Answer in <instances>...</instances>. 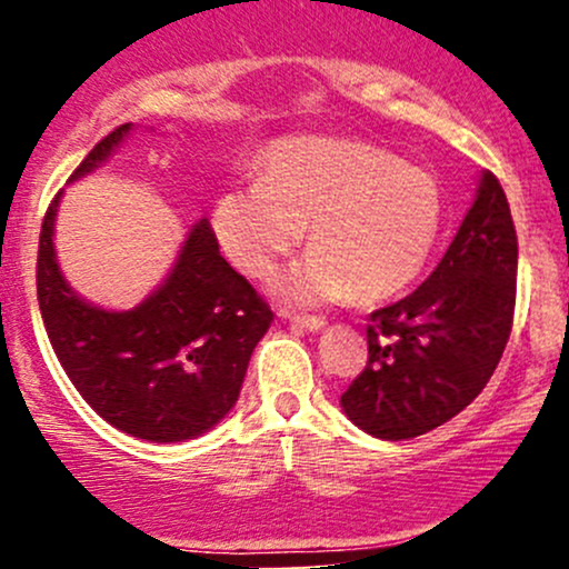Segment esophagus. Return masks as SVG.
Instances as JSON below:
<instances>
[{"label":"esophagus","mask_w":569,"mask_h":569,"mask_svg":"<svg viewBox=\"0 0 569 569\" xmlns=\"http://www.w3.org/2000/svg\"><path fill=\"white\" fill-rule=\"evenodd\" d=\"M289 321L297 323L299 329H305V331H321L326 326L323 318H318V316H289Z\"/></svg>","instance_id":"esophagus-1"}]
</instances>
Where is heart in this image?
Returning <instances> with one entry per match:
<instances>
[{"label": "heart", "mask_w": 569, "mask_h": 569, "mask_svg": "<svg viewBox=\"0 0 569 569\" xmlns=\"http://www.w3.org/2000/svg\"><path fill=\"white\" fill-rule=\"evenodd\" d=\"M433 173L363 141L302 136L272 143L259 181L224 187L211 224L227 259L267 278L302 240L312 248L278 280L291 302H377L403 291L439 243Z\"/></svg>", "instance_id": "heart-1"}]
</instances>
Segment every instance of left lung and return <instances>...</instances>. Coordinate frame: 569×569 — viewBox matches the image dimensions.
Here are the masks:
<instances>
[{
    "instance_id": "obj_1",
    "label": "left lung",
    "mask_w": 569,
    "mask_h": 569,
    "mask_svg": "<svg viewBox=\"0 0 569 569\" xmlns=\"http://www.w3.org/2000/svg\"><path fill=\"white\" fill-rule=\"evenodd\" d=\"M519 243L506 192L485 171L426 283L369 316L367 369L342 393L358 428L415 439L460 415L498 369L513 326Z\"/></svg>"
}]
</instances>
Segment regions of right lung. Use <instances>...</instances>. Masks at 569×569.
Returning a JSON list of instances; mask_svg holds the SVG:
<instances>
[{
  "label": "right lung",
  "mask_w": 569,
  "mask_h": 569,
  "mask_svg": "<svg viewBox=\"0 0 569 569\" xmlns=\"http://www.w3.org/2000/svg\"><path fill=\"white\" fill-rule=\"evenodd\" d=\"M133 130L114 128L69 181L93 173ZM61 194L39 232L37 299L58 361L90 409L136 439L176 443L211 430L234 407L272 310L219 253L200 219L168 278L133 310H103L77 293L56 259Z\"/></svg>",
  "instance_id": "obj_1"
}]
</instances>
